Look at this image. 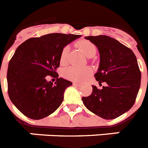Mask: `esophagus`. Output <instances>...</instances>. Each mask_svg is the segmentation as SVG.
<instances>
[{
	"mask_svg": "<svg viewBox=\"0 0 148 148\" xmlns=\"http://www.w3.org/2000/svg\"><path fill=\"white\" fill-rule=\"evenodd\" d=\"M73 84L76 85V86H78V85L80 84H79L78 82H76V81H74V82H73Z\"/></svg>",
	"mask_w": 148,
	"mask_h": 148,
	"instance_id": "1",
	"label": "esophagus"
}]
</instances>
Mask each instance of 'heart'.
<instances>
[{"instance_id":"1","label":"heart","mask_w":148,"mask_h":148,"mask_svg":"<svg viewBox=\"0 0 148 148\" xmlns=\"http://www.w3.org/2000/svg\"><path fill=\"white\" fill-rule=\"evenodd\" d=\"M77 46L80 48L84 53L87 57H91L92 55H94L97 52V48L94 44L86 40H80L77 43ZM68 47L64 46L62 49L61 54L59 57V62L61 64L64 65L67 62V58H68ZM92 74V69L90 67H84V68H78L74 66H71L68 68H64L62 71V75L64 78L71 80H77L80 81L90 75Z\"/></svg>"}]
</instances>
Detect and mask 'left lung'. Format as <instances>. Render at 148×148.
<instances>
[{"mask_svg":"<svg viewBox=\"0 0 148 148\" xmlns=\"http://www.w3.org/2000/svg\"><path fill=\"white\" fill-rule=\"evenodd\" d=\"M100 55L99 69L95 78L99 90L92 86L93 92L83 97V103L93 113L105 119H113L128 111L134 105L140 85L141 74L136 56L129 48L106 36H86Z\"/></svg>","mask_w":148,"mask_h":148,"instance_id":"8db88e82","label":"left lung"}]
</instances>
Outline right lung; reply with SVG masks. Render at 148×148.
<instances>
[{"instance_id":"obj_1","label":"right lung","mask_w":148,"mask_h":148,"mask_svg":"<svg viewBox=\"0 0 148 148\" xmlns=\"http://www.w3.org/2000/svg\"><path fill=\"white\" fill-rule=\"evenodd\" d=\"M80 35L51 33L30 38L16 50L8 64V88L11 102L24 116L41 119L59 107L71 81L58 77L62 49ZM55 78V84L47 80Z\"/></svg>"}]
</instances>
